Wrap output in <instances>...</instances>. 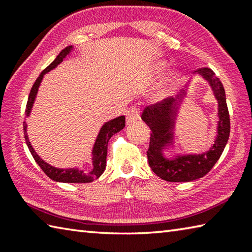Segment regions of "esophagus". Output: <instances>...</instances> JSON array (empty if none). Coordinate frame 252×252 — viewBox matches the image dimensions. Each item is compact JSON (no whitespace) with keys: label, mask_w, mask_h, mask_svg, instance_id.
<instances>
[{"label":"esophagus","mask_w":252,"mask_h":252,"mask_svg":"<svg viewBox=\"0 0 252 252\" xmlns=\"http://www.w3.org/2000/svg\"><path fill=\"white\" fill-rule=\"evenodd\" d=\"M126 118L127 125L133 123L140 118V109L136 108V106H131L130 109H127L126 111Z\"/></svg>","instance_id":"obj_1"}]
</instances>
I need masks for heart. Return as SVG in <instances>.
I'll list each match as a JSON object with an SVG mask.
<instances>
[{
    "label": "heart",
    "mask_w": 252,
    "mask_h": 252,
    "mask_svg": "<svg viewBox=\"0 0 252 252\" xmlns=\"http://www.w3.org/2000/svg\"><path fill=\"white\" fill-rule=\"evenodd\" d=\"M165 67H167V63H165L164 61L158 62L157 64L155 65V72H156V73H160V72L163 71ZM179 80H180V75H179V73H173V74L170 75V78L167 80V82H165L163 87L160 89V91L158 92V96H159V97L164 96L169 92L170 88H171L174 83H177Z\"/></svg>",
    "instance_id": "heart-1"
}]
</instances>
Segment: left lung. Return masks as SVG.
Listing matches in <instances>:
<instances>
[{"label":"left lung","mask_w":252,"mask_h":252,"mask_svg":"<svg viewBox=\"0 0 252 252\" xmlns=\"http://www.w3.org/2000/svg\"><path fill=\"white\" fill-rule=\"evenodd\" d=\"M208 81L218 101V127L213 146L202 155H178L168 159L163 155V149L173 143V130L177 114L186 91L178 99H165L159 103L147 106L141 119L151 130L150 144L147 151L149 165L158 177L169 182H189L206 176L219 160L227 146L230 134V118L225 101L224 88L215 72L209 67L194 71Z\"/></svg>","instance_id":"1"}]
</instances>
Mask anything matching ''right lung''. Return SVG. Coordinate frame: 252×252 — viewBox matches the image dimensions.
I'll return each instance as SVG.
<instances>
[{
	"label": "right lung",
	"mask_w": 252,
	"mask_h": 252,
	"mask_svg": "<svg viewBox=\"0 0 252 252\" xmlns=\"http://www.w3.org/2000/svg\"><path fill=\"white\" fill-rule=\"evenodd\" d=\"M73 50V46H66L64 50H62L60 54L55 58L54 61L51 63V64L45 67V69L42 71V73L39 75V78L36 79L35 82H34L33 87L31 89V92L29 94L28 103H27V109H25V113H27V117L30 116L31 113L32 106L34 103V100H35L37 90H39V87L42 82V79L45 73H48L51 70H53L54 67H57L60 63H61L63 60L66 58V55H69L71 51ZM24 125V132H25V142L28 144V148L30 152H31L32 157L37 164L40 165V168L43 170V172L48 176L50 179H52L54 181L58 182H64V183H88L92 182L93 180L99 178L102 173L104 172L105 167H106V153H108V143L111 136L113 134L118 133L119 131H121L123 127L126 126V118L125 116L118 117L113 120L109 122H105L103 126L101 127V130L97 134V138L95 140L94 147H93L92 150V163H93V169L91 172L84 173L83 170L72 168V169H59L52 167L49 163H46L44 160H42L41 158L37 156V153L34 151V149L31 146V142L29 141V136L27 134V122H23Z\"/></svg>",
	"instance_id": "1"
}]
</instances>
